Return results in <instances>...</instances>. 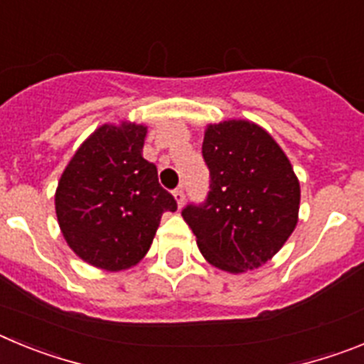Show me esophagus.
I'll return each instance as SVG.
<instances>
[{"mask_svg": "<svg viewBox=\"0 0 364 364\" xmlns=\"http://www.w3.org/2000/svg\"><path fill=\"white\" fill-rule=\"evenodd\" d=\"M173 197H175V200H176V204H178V208H182V205H184V200H186L184 189L176 188L175 191H173Z\"/></svg>", "mask_w": 364, "mask_h": 364, "instance_id": "obj_1", "label": "esophagus"}]
</instances>
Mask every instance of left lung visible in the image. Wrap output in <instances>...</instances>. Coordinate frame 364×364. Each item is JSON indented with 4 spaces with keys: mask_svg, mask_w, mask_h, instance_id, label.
<instances>
[{
    "mask_svg": "<svg viewBox=\"0 0 364 364\" xmlns=\"http://www.w3.org/2000/svg\"><path fill=\"white\" fill-rule=\"evenodd\" d=\"M202 156L210 193L182 210L198 250L230 273L266 264L297 226L301 186L290 160L268 131L247 120L208 125Z\"/></svg>",
    "mask_w": 364,
    "mask_h": 364,
    "instance_id": "8db88e82",
    "label": "left lung"
}]
</instances>
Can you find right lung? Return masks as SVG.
I'll return each instance as SVG.
<instances>
[{
    "label": "right lung",
    "mask_w": 364,
    "mask_h": 364,
    "mask_svg": "<svg viewBox=\"0 0 364 364\" xmlns=\"http://www.w3.org/2000/svg\"><path fill=\"white\" fill-rule=\"evenodd\" d=\"M146 125L104 124L74 153L58 182L54 205L67 244L107 272L138 264L149 252L164 211L176 200L142 156Z\"/></svg>",
    "instance_id": "1"
}]
</instances>
